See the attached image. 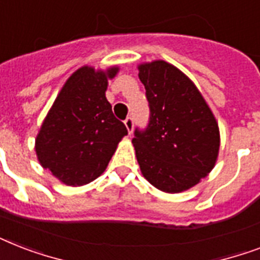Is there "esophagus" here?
Here are the masks:
<instances>
[{
  "mask_svg": "<svg viewBox=\"0 0 260 260\" xmlns=\"http://www.w3.org/2000/svg\"><path fill=\"white\" fill-rule=\"evenodd\" d=\"M124 124H125L126 129H128V134H132V131H134V118L131 117H126L125 121H124Z\"/></svg>",
  "mask_w": 260,
  "mask_h": 260,
  "instance_id": "34e87169",
  "label": "esophagus"
}]
</instances>
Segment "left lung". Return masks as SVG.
<instances>
[{"label": "left lung", "instance_id": "1", "mask_svg": "<svg viewBox=\"0 0 260 260\" xmlns=\"http://www.w3.org/2000/svg\"><path fill=\"white\" fill-rule=\"evenodd\" d=\"M150 121L132 139L143 177L156 189L181 193L214 167L220 148L216 118L191 81L177 67L154 60L139 66Z\"/></svg>", "mask_w": 260, "mask_h": 260}]
</instances>
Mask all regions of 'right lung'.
<instances>
[{"mask_svg": "<svg viewBox=\"0 0 260 260\" xmlns=\"http://www.w3.org/2000/svg\"><path fill=\"white\" fill-rule=\"evenodd\" d=\"M117 73V66L78 69L43 121L35 143L39 162L66 185L82 186L100 177L128 135L105 97L108 79Z\"/></svg>", "mask_w": 260, "mask_h": 260, "instance_id": "1", "label": "right lung"}]
</instances>
